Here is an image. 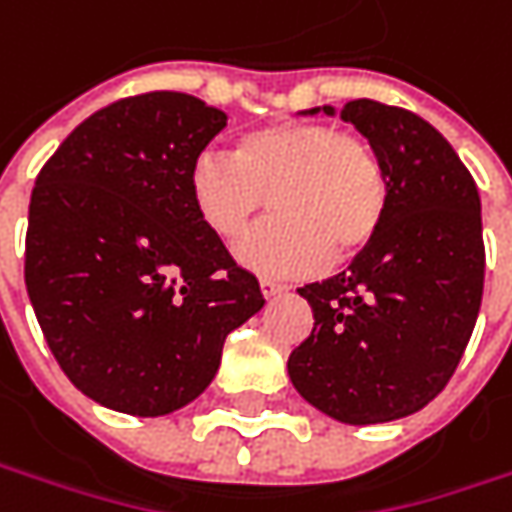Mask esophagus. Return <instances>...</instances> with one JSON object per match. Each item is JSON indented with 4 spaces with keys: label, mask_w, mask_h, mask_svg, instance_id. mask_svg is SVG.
I'll return each instance as SVG.
<instances>
[{
    "label": "esophagus",
    "mask_w": 512,
    "mask_h": 512,
    "mask_svg": "<svg viewBox=\"0 0 512 512\" xmlns=\"http://www.w3.org/2000/svg\"><path fill=\"white\" fill-rule=\"evenodd\" d=\"M262 293H265V299H273V296H279V293H287V285L273 282V279H262Z\"/></svg>",
    "instance_id": "obj_1"
}]
</instances>
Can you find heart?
I'll use <instances>...</instances> for the list:
<instances>
[{
    "label": "heart",
    "instance_id": "b5f03b06",
    "mask_svg": "<svg viewBox=\"0 0 512 512\" xmlns=\"http://www.w3.org/2000/svg\"><path fill=\"white\" fill-rule=\"evenodd\" d=\"M202 225L236 239L270 205L265 225L236 245L262 276H307L330 259H353L376 242L387 213V173L362 133L327 122H273L245 133L233 153L205 150L187 170Z\"/></svg>",
    "mask_w": 512,
    "mask_h": 512
}]
</instances>
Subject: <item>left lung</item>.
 Masks as SVG:
<instances>
[{"label": "left lung", "mask_w": 512, "mask_h": 512, "mask_svg": "<svg viewBox=\"0 0 512 512\" xmlns=\"http://www.w3.org/2000/svg\"><path fill=\"white\" fill-rule=\"evenodd\" d=\"M342 119L382 159L387 213L353 265L299 287L313 330L287 373L339 422H393L442 393L473 336L484 293L482 202L470 170L422 116L353 99Z\"/></svg>", "instance_id": "1"}]
</instances>
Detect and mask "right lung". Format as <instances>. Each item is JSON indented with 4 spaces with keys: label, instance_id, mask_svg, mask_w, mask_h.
I'll return each instance as SVG.
<instances>
[{
    "label": "right lung",
    "instance_id": "1",
    "mask_svg": "<svg viewBox=\"0 0 512 512\" xmlns=\"http://www.w3.org/2000/svg\"><path fill=\"white\" fill-rule=\"evenodd\" d=\"M227 116L150 90L96 110L36 176L25 285L50 353L93 402L165 416L213 382L259 279L196 216L187 170Z\"/></svg>",
    "mask_w": 512,
    "mask_h": 512
}]
</instances>
